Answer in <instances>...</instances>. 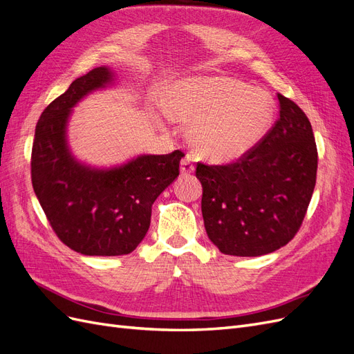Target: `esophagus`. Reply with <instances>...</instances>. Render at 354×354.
I'll return each instance as SVG.
<instances>
[{"instance_id": "1", "label": "esophagus", "mask_w": 354, "mask_h": 354, "mask_svg": "<svg viewBox=\"0 0 354 354\" xmlns=\"http://www.w3.org/2000/svg\"><path fill=\"white\" fill-rule=\"evenodd\" d=\"M195 171V167H194V162H192V159L189 156L181 159L180 162V173L183 176H189Z\"/></svg>"}]
</instances>
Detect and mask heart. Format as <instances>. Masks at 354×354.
Segmentation results:
<instances>
[{
	"mask_svg": "<svg viewBox=\"0 0 354 354\" xmlns=\"http://www.w3.org/2000/svg\"><path fill=\"white\" fill-rule=\"evenodd\" d=\"M164 109L171 120L190 122L187 142L209 162H234L270 131L276 104L266 90L227 77H190L168 84Z\"/></svg>",
	"mask_w": 354,
	"mask_h": 354,
	"instance_id": "b5f03b06",
	"label": "heart"
}]
</instances>
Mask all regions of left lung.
<instances>
[{
	"label": "left lung",
	"instance_id": "left-lung-1",
	"mask_svg": "<svg viewBox=\"0 0 354 354\" xmlns=\"http://www.w3.org/2000/svg\"><path fill=\"white\" fill-rule=\"evenodd\" d=\"M279 120L263 142L230 165L198 164L202 217L226 255L259 257L291 241L312 199L317 149L306 113L282 94Z\"/></svg>",
	"mask_w": 354,
	"mask_h": 354
}]
</instances>
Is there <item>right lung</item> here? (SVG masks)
Masks as SVG:
<instances>
[{
  "instance_id": "obj_1",
  "label": "right lung",
  "mask_w": 354,
  "mask_h": 354,
  "mask_svg": "<svg viewBox=\"0 0 354 354\" xmlns=\"http://www.w3.org/2000/svg\"><path fill=\"white\" fill-rule=\"evenodd\" d=\"M115 80L108 66L75 80L41 113L32 146V186L41 207L59 239L84 255L133 252L151 226L155 199L178 177L185 156L180 151L138 155L109 168L75 158L68 142L73 108Z\"/></svg>"
}]
</instances>
